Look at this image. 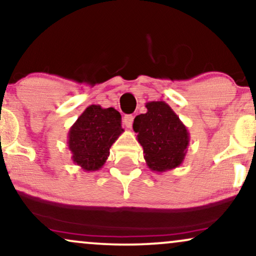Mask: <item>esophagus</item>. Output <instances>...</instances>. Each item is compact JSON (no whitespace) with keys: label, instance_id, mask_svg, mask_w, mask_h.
Here are the masks:
<instances>
[{"label":"esophagus","instance_id":"1","mask_svg":"<svg viewBox=\"0 0 256 256\" xmlns=\"http://www.w3.org/2000/svg\"><path fill=\"white\" fill-rule=\"evenodd\" d=\"M132 122H134V116L132 114H126L124 118H122V124H124L126 128H130L132 126Z\"/></svg>","mask_w":256,"mask_h":256}]
</instances>
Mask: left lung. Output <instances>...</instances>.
I'll return each mask as SVG.
<instances>
[{"label": "left lung", "instance_id": "left-lung-1", "mask_svg": "<svg viewBox=\"0 0 256 256\" xmlns=\"http://www.w3.org/2000/svg\"><path fill=\"white\" fill-rule=\"evenodd\" d=\"M146 113L134 120V131L142 145L144 160L154 172L178 168L186 158L190 136L186 126L166 102H148Z\"/></svg>", "mask_w": 256, "mask_h": 256}]
</instances>
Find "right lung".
I'll list each match as a JSON object with an SVG mask.
<instances>
[{
  "label": "right lung",
  "mask_w": 256,
  "mask_h": 256,
  "mask_svg": "<svg viewBox=\"0 0 256 256\" xmlns=\"http://www.w3.org/2000/svg\"><path fill=\"white\" fill-rule=\"evenodd\" d=\"M122 132V116L117 110L90 105L68 131L67 144L73 163L85 171L100 170Z\"/></svg>",
  "instance_id": "add662e5"
}]
</instances>
